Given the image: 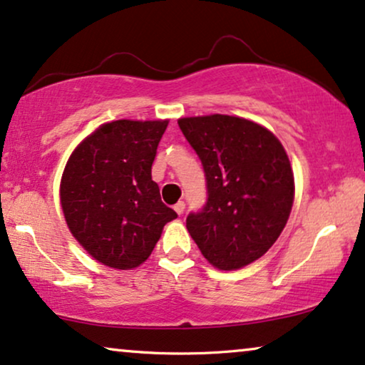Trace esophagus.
I'll return each instance as SVG.
<instances>
[{
  "label": "esophagus",
  "instance_id": "obj_1",
  "mask_svg": "<svg viewBox=\"0 0 365 365\" xmlns=\"http://www.w3.org/2000/svg\"><path fill=\"white\" fill-rule=\"evenodd\" d=\"M184 207H186V204H184V201H179V202L174 204V211H176L179 216H181V214L184 212Z\"/></svg>",
  "mask_w": 365,
  "mask_h": 365
}]
</instances>
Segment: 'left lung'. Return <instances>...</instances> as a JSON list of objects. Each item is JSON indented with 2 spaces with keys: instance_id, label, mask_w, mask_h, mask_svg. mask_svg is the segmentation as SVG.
Returning a JSON list of instances; mask_svg holds the SVG:
<instances>
[{
  "instance_id": "1",
  "label": "left lung",
  "mask_w": 365,
  "mask_h": 365,
  "mask_svg": "<svg viewBox=\"0 0 365 365\" xmlns=\"http://www.w3.org/2000/svg\"><path fill=\"white\" fill-rule=\"evenodd\" d=\"M179 128L201 159L207 201L186 227L202 256L234 271L264 256L286 226L294 174L282 144L261 124L227 114L181 118Z\"/></svg>"
}]
</instances>
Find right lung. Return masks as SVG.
Returning <instances> with one entry per match:
<instances>
[{
	"instance_id": "obj_1",
	"label": "right lung",
	"mask_w": 365,
	"mask_h": 365,
	"mask_svg": "<svg viewBox=\"0 0 365 365\" xmlns=\"http://www.w3.org/2000/svg\"><path fill=\"white\" fill-rule=\"evenodd\" d=\"M168 121L106 123L68 159L61 207L76 241L104 266L134 269L151 256L164 224L178 214L151 178Z\"/></svg>"
}]
</instances>
